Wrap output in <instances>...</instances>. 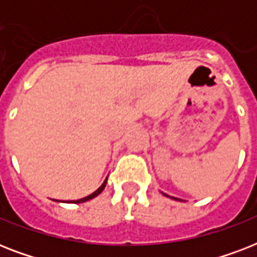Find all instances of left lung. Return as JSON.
Listing matches in <instances>:
<instances>
[{"instance_id":"left-lung-1","label":"left lung","mask_w":257,"mask_h":257,"mask_svg":"<svg viewBox=\"0 0 257 257\" xmlns=\"http://www.w3.org/2000/svg\"><path fill=\"white\" fill-rule=\"evenodd\" d=\"M164 195H165V193H164ZM165 196H168V195H165ZM168 197H169V196H168ZM173 199H175V197H173ZM175 200H177V199H175Z\"/></svg>"}]
</instances>
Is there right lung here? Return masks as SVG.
Returning <instances> with one entry per match:
<instances>
[{
  "instance_id": "obj_1",
  "label": "right lung",
  "mask_w": 257,
  "mask_h": 257,
  "mask_svg": "<svg viewBox=\"0 0 257 257\" xmlns=\"http://www.w3.org/2000/svg\"><path fill=\"white\" fill-rule=\"evenodd\" d=\"M106 180H108V179H105V181H104V183H102V185H101V187L98 188V189H97V191L93 192L92 195L86 196V197H84V199H80V200H72V201H65V203H74V204H78V203H85V201H88V200L94 199V197H96V196H98V195H100V193H101V192L104 191L105 185H106Z\"/></svg>"
}]
</instances>
